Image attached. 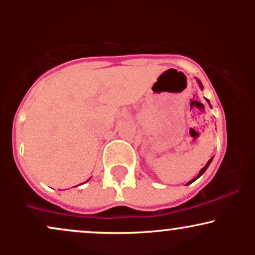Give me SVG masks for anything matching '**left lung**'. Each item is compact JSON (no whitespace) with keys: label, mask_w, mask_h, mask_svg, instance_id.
Listing matches in <instances>:
<instances>
[{"label":"left lung","mask_w":255,"mask_h":255,"mask_svg":"<svg viewBox=\"0 0 255 255\" xmlns=\"http://www.w3.org/2000/svg\"><path fill=\"white\" fill-rule=\"evenodd\" d=\"M197 83H198V85H199V87H200V89H201V90H203V89H204V86H203V84H201V81H200V80H199V79H197ZM206 101H207V103H209V105H210V107H211V104H210V101H209V99H206ZM212 159H213V157H212V158H210V159H209V162H207V163H206V164H205V166H204V168H203V169H201V170H200V171H199L198 176H197V177H194V178H193V180H191V181H189V182H187V186H188V184H191L192 182H194V181H195V180H198V178H199V177H200V176H201V175H203L205 171H206V169H207V168H209V165H210V164H211Z\"/></svg>","instance_id":"1"}]
</instances>
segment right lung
I'll use <instances>...</instances> for the list:
<instances>
[{"instance_id": "add662e5", "label": "right lung", "mask_w": 255, "mask_h": 255, "mask_svg": "<svg viewBox=\"0 0 255 255\" xmlns=\"http://www.w3.org/2000/svg\"><path fill=\"white\" fill-rule=\"evenodd\" d=\"M87 181H89V180H87Z\"/></svg>"}]
</instances>
